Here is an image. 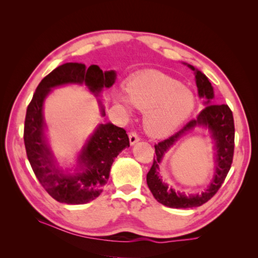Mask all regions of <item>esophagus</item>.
<instances>
[{
	"instance_id": "34e87169",
	"label": "esophagus",
	"mask_w": 258,
	"mask_h": 258,
	"mask_svg": "<svg viewBox=\"0 0 258 258\" xmlns=\"http://www.w3.org/2000/svg\"><path fill=\"white\" fill-rule=\"evenodd\" d=\"M129 141H130V144H131V145H135L137 142L140 141V138H139V136L136 134V132H131V134L129 135Z\"/></svg>"
}]
</instances>
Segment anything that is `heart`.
I'll list each match as a JSON object with an SVG mask.
<instances>
[{
  "mask_svg": "<svg viewBox=\"0 0 258 258\" xmlns=\"http://www.w3.org/2000/svg\"><path fill=\"white\" fill-rule=\"evenodd\" d=\"M127 98L116 95L121 110L131 113V106L145 112L144 127L155 138L168 137L188 118L194 111L192 92L178 82L160 73H150L131 80L124 88Z\"/></svg>",
  "mask_w": 258,
  "mask_h": 258,
  "instance_id": "b5f03b06",
  "label": "heart"
}]
</instances>
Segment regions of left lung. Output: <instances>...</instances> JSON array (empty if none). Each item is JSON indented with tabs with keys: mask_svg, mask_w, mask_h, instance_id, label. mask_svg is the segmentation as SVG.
Listing matches in <instances>:
<instances>
[{
	"mask_svg": "<svg viewBox=\"0 0 258 258\" xmlns=\"http://www.w3.org/2000/svg\"><path fill=\"white\" fill-rule=\"evenodd\" d=\"M184 64L195 72L198 95L200 98L206 99V107L199 113L196 119H191L175 135L155 145L156 158H154L153 166L146 175L148 188L155 199L163 206L175 209L200 207L214 196L229 172L233 158V148H235V123L229 106L227 104H212L214 90L208 77L192 66ZM198 126L207 127L215 141L216 172L213 181L205 192L201 194L185 195L183 193L175 192L162 181L159 176V166L169 148L184 135Z\"/></svg>",
	"mask_w": 258,
	"mask_h": 258,
	"instance_id": "left-lung-1",
	"label": "left lung"
}]
</instances>
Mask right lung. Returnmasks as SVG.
<instances>
[{"mask_svg":"<svg viewBox=\"0 0 258 258\" xmlns=\"http://www.w3.org/2000/svg\"><path fill=\"white\" fill-rule=\"evenodd\" d=\"M115 81L116 72L113 70L103 72L96 64L87 68L83 63L69 62L44 77L28 105L23 130L28 159L45 190L61 204L83 205L95 200L107 183L115 158L123 148L129 147V138L126 130L111 122L99 124L83 146L75 169L71 172L64 171L58 166L46 138L44 101L51 89L68 84L85 85L98 98ZM99 104L101 115L105 116L102 102L99 101Z\"/></svg>","mask_w":258,"mask_h":258,"instance_id":"obj_1","label":"right lung"}]
</instances>
